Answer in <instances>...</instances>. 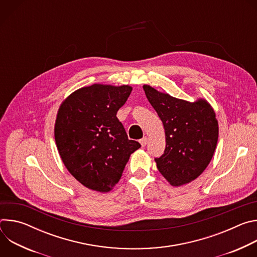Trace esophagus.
Segmentation results:
<instances>
[{
  "instance_id": "1",
  "label": "esophagus",
  "mask_w": 257,
  "mask_h": 257,
  "mask_svg": "<svg viewBox=\"0 0 257 257\" xmlns=\"http://www.w3.org/2000/svg\"><path fill=\"white\" fill-rule=\"evenodd\" d=\"M139 142H140V144L143 146V148H144V146L146 145V144H148V142H149V139H148V137H143V138H141L140 140H139Z\"/></svg>"
}]
</instances>
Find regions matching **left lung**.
<instances>
[{"label":"left lung","instance_id":"obj_1","mask_svg":"<svg viewBox=\"0 0 257 257\" xmlns=\"http://www.w3.org/2000/svg\"><path fill=\"white\" fill-rule=\"evenodd\" d=\"M146 97L161 118L166 134L164 155L157 168L173 186L195 180L210 163L218 138V124L204 98L194 102L143 85Z\"/></svg>","mask_w":257,"mask_h":257}]
</instances>
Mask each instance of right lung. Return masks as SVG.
I'll return each instance as SVG.
<instances>
[{"instance_id": "obj_1", "label": "right lung", "mask_w": 257, "mask_h": 257, "mask_svg": "<svg viewBox=\"0 0 257 257\" xmlns=\"http://www.w3.org/2000/svg\"><path fill=\"white\" fill-rule=\"evenodd\" d=\"M131 91L129 85L92 84L72 92L59 107L58 152L70 174L88 189L112 190L131 154L141 146L128 139L116 117Z\"/></svg>"}]
</instances>
